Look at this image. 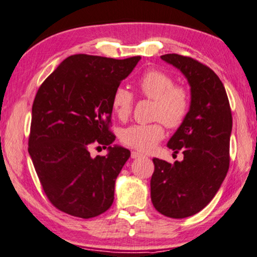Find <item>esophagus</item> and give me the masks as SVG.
<instances>
[{"mask_svg": "<svg viewBox=\"0 0 257 257\" xmlns=\"http://www.w3.org/2000/svg\"><path fill=\"white\" fill-rule=\"evenodd\" d=\"M142 154L141 153H138V152H132L131 153V158L132 159H138V158H142Z\"/></svg>", "mask_w": 257, "mask_h": 257, "instance_id": "esophagus-1", "label": "esophagus"}]
</instances>
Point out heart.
Returning <instances> with one entry per match:
<instances>
[{"label":"heart","mask_w":257,"mask_h":257,"mask_svg":"<svg viewBox=\"0 0 257 257\" xmlns=\"http://www.w3.org/2000/svg\"><path fill=\"white\" fill-rule=\"evenodd\" d=\"M138 90L144 97L154 101L153 117L159 121L126 127L121 132V142L132 149L150 152L165 137L162 122L172 128L182 125L189 114L191 98L185 86L174 85L173 78L159 69L144 72L138 80ZM111 107L120 119H125L131 114L134 96L125 87H116Z\"/></svg>","instance_id":"obj_1"}]
</instances>
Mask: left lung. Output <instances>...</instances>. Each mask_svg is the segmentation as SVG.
Instances as JSON below:
<instances>
[{
  "instance_id": "1",
  "label": "left lung",
  "mask_w": 257,
  "mask_h": 257,
  "mask_svg": "<svg viewBox=\"0 0 257 257\" xmlns=\"http://www.w3.org/2000/svg\"><path fill=\"white\" fill-rule=\"evenodd\" d=\"M161 59L185 75L191 92L186 119L168 141L183 161L153 159L150 195L162 215L183 219L201 212L213 200L230 166L232 114L224 84L209 67L178 54Z\"/></svg>"
}]
</instances>
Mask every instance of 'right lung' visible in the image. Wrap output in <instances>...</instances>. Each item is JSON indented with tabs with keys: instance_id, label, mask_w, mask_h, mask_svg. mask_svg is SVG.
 <instances>
[{
	"instance_id": "1",
	"label": "right lung",
	"mask_w": 257,
	"mask_h": 257,
	"mask_svg": "<svg viewBox=\"0 0 257 257\" xmlns=\"http://www.w3.org/2000/svg\"><path fill=\"white\" fill-rule=\"evenodd\" d=\"M140 60L72 55L39 86L29 154L45 195L61 212L89 219L113 204L115 180L131 153L111 146V97ZM96 145L107 147V155L91 158Z\"/></svg>"
}]
</instances>
